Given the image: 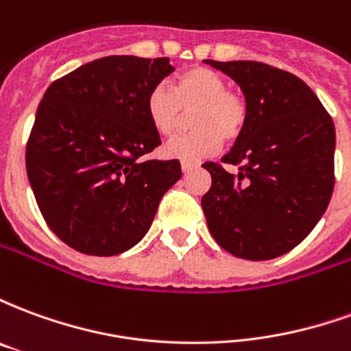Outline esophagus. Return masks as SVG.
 I'll list each match as a JSON object with an SVG mask.
<instances>
[{"label":"esophagus","mask_w":351,"mask_h":351,"mask_svg":"<svg viewBox=\"0 0 351 351\" xmlns=\"http://www.w3.org/2000/svg\"><path fill=\"white\" fill-rule=\"evenodd\" d=\"M195 169H197V163H186V161H182V173H184V175H188V173L195 171Z\"/></svg>","instance_id":"esophagus-1"}]
</instances>
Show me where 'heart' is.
Here are the masks:
<instances>
[{
	"label": "heart",
	"instance_id": "1",
	"mask_svg": "<svg viewBox=\"0 0 351 351\" xmlns=\"http://www.w3.org/2000/svg\"><path fill=\"white\" fill-rule=\"evenodd\" d=\"M195 107L191 125L195 131L180 135L163 146L169 160L197 163L220 150L223 141H237L246 130L248 105L243 95L229 90L226 79L206 67L180 73L167 88L156 86L146 95V118L156 133L169 137L182 123V110Z\"/></svg>",
	"mask_w": 351,
	"mask_h": 351
}]
</instances>
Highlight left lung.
Segmentation results:
<instances>
[{
	"label": "left lung",
	"instance_id": "8db88e82",
	"mask_svg": "<svg viewBox=\"0 0 351 351\" xmlns=\"http://www.w3.org/2000/svg\"><path fill=\"white\" fill-rule=\"evenodd\" d=\"M205 64L235 80L248 105L246 130L201 199L214 241L237 258L263 261L302 243L331 201L335 123L299 77L261 62Z\"/></svg>",
	"mask_w": 351,
	"mask_h": 351
}]
</instances>
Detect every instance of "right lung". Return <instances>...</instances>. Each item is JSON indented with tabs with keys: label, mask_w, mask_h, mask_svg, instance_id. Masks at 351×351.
I'll list each match as a JSON object with an SVG mask.
<instances>
[{
	"label": "right lung",
	"mask_w": 351,
	"mask_h": 351,
	"mask_svg": "<svg viewBox=\"0 0 351 351\" xmlns=\"http://www.w3.org/2000/svg\"><path fill=\"white\" fill-rule=\"evenodd\" d=\"M173 71L169 58H99L43 95L26 146L27 178L49 228L77 252L133 248L180 180L178 160H141L161 145L146 95Z\"/></svg>",
	"instance_id": "1"
}]
</instances>
